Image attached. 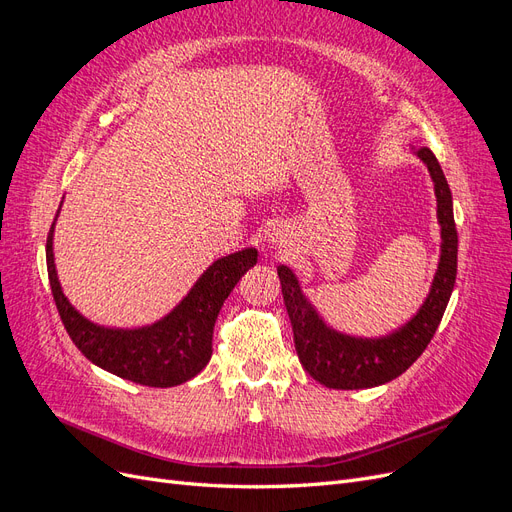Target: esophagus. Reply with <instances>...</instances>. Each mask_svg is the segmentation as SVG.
Returning <instances> with one entry per match:
<instances>
[{"mask_svg": "<svg viewBox=\"0 0 512 512\" xmlns=\"http://www.w3.org/2000/svg\"><path fill=\"white\" fill-rule=\"evenodd\" d=\"M273 241H277V239H273Z\"/></svg>", "mask_w": 512, "mask_h": 512, "instance_id": "34e87169", "label": "esophagus"}]
</instances>
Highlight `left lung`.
Listing matches in <instances>:
<instances>
[{"label":"left lung","mask_w":512,"mask_h":512,"mask_svg":"<svg viewBox=\"0 0 512 512\" xmlns=\"http://www.w3.org/2000/svg\"><path fill=\"white\" fill-rule=\"evenodd\" d=\"M436 185L438 220L442 226V254L438 273L433 277L431 292L418 314L399 331L380 339H359L342 335L324 324L314 307L307 303L297 277L288 267H277L282 282L284 303L294 331V348L305 371L329 389H369L404 371L423 354L436 333L451 299L457 277V228L453 218V196L436 156L421 147L416 151Z\"/></svg>","instance_id":"1"}]
</instances>
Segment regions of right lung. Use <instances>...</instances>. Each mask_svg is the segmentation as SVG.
I'll list each match as a JSON object with an SVG mask.
<instances>
[{
    "label": "right lung",
    "instance_id": "obj_1",
    "mask_svg": "<svg viewBox=\"0 0 512 512\" xmlns=\"http://www.w3.org/2000/svg\"><path fill=\"white\" fill-rule=\"evenodd\" d=\"M53 226L46 237V271L53 301L74 346L91 363L123 380L156 389L188 382L205 369L213 352L215 320L241 275L256 265L258 252L254 247L215 260L188 297L164 320L151 327L121 331L85 320L64 297L53 262Z\"/></svg>",
    "mask_w": 512,
    "mask_h": 512
}]
</instances>
